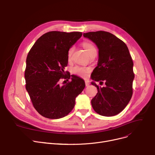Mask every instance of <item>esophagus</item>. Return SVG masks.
Returning <instances> with one entry per match:
<instances>
[{
	"label": "esophagus",
	"mask_w": 155,
	"mask_h": 155,
	"mask_svg": "<svg viewBox=\"0 0 155 155\" xmlns=\"http://www.w3.org/2000/svg\"><path fill=\"white\" fill-rule=\"evenodd\" d=\"M85 84H86V86H88L89 85V81L88 80L85 81Z\"/></svg>",
	"instance_id": "esophagus-1"
}]
</instances>
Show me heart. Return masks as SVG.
<instances>
[{
    "label": "heart",
    "mask_w": 155,
    "mask_h": 155,
    "mask_svg": "<svg viewBox=\"0 0 155 155\" xmlns=\"http://www.w3.org/2000/svg\"><path fill=\"white\" fill-rule=\"evenodd\" d=\"M82 45L85 49L86 52L88 53L89 55H90L92 52L96 51V49L94 44L91 42L88 41H84L82 43ZM74 50V47L71 46L68 52V58L69 60L71 58V56ZM72 73L73 74L77 75L78 76H80L81 78H86L87 75V74L90 72V69L89 68H85L83 66H75L71 69Z\"/></svg>",
    "instance_id": "heart-1"
}]
</instances>
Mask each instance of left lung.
<instances>
[{"instance_id":"1","label":"left lung","mask_w":155,"mask_h":155,"mask_svg":"<svg viewBox=\"0 0 155 155\" xmlns=\"http://www.w3.org/2000/svg\"><path fill=\"white\" fill-rule=\"evenodd\" d=\"M83 35L94 42L99 49L97 66L91 79L106 85L101 87L91 83L97 89L91 100L93 108L101 116H115L124 110L133 94L134 74L128 48L123 41L108 32H89Z\"/></svg>"}]
</instances>
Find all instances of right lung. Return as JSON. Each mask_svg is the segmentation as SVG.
<instances>
[{"mask_svg": "<svg viewBox=\"0 0 155 155\" xmlns=\"http://www.w3.org/2000/svg\"><path fill=\"white\" fill-rule=\"evenodd\" d=\"M82 34L80 32L45 33L36 41L27 56L25 88L33 106L45 117L59 119L67 116L74 107L76 97L85 87L83 79L66 74L64 70L68 63L69 49ZM70 77L71 81L66 85L59 84L61 78Z\"/></svg>", "mask_w": 155, "mask_h": 155, "instance_id": "add662e5", "label": "right lung"}]
</instances>
